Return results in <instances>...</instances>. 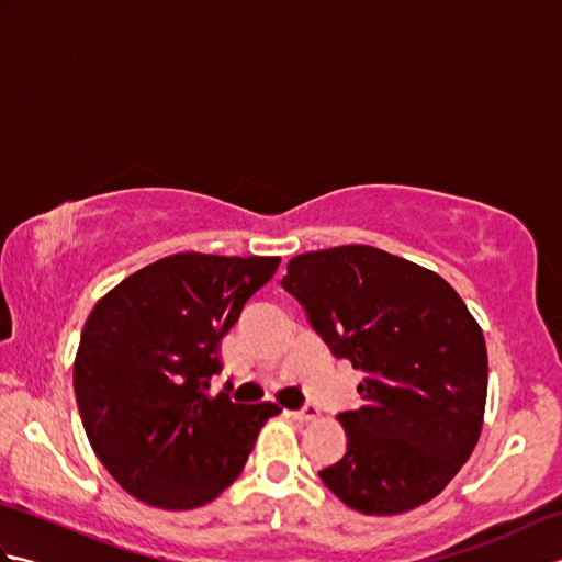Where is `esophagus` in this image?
<instances>
[{
  "mask_svg": "<svg viewBox=\"0 0 562 562\" xmlns=\"http://www.w3.org/2000/svg\"><path fill=\"white\" fill-rule=\"evenodd\" d=\"M288 415L296 423H312L318 417V408H316V405H306L304 411H288Z\"/></svg>",
  "mask_w": 562,
  "mask_h": 562,
  "instance_id": "1",
  "label": "esophagus"
}]
</instances>
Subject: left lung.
Instances as JSON below:
<instances>
[{"instance_id":"8db88e82","label":"left lung","mask_w":562,"mask_h":562,"mask_svg":"<svg viewBox=\"0 0 562 562\" xmlns=\"http://www.w3.org/2000/svg\"><path fill=\"white\" fill-rule=\"evenodd\" d=\"M336 357L364 379L362 408L338 415L345 457L321 481L362 515H401L437 497L479 445L487 350L451 284L362 244L294 256L282 278Z\"/></svg>"}]
</instances>
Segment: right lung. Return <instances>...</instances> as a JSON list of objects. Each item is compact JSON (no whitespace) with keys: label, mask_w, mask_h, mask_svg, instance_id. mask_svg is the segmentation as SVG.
<instances>
[{"label":"right lung","mask_w":562,"mask_h":562,"mask_svg":"<svg viewBox=\"0 0 562 562\" xmlns=\"http://www.w3.org/2000/svg\"><path fill=\"white\" fill-rule=\"evenodd\" d=\"M278 266V256L186 250L127 274L91 308L75 357L79 415L93 453L139 503H212L280 413L210 393L222 338Z\"/></svg>","instance_id":"obj_1"}]
</instances>
